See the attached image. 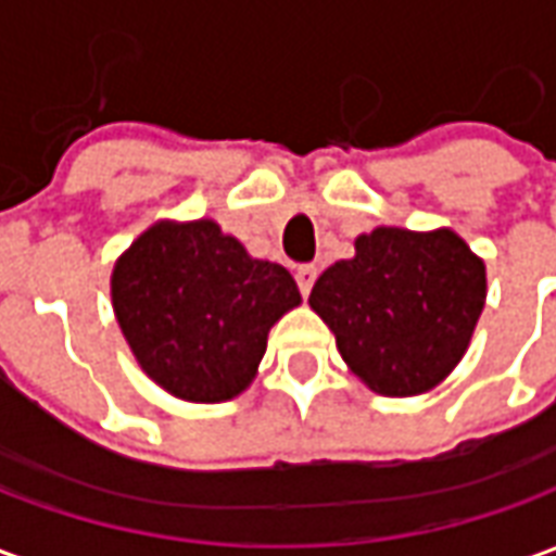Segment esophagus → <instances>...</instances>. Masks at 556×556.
<instances>
[{"mask_svg": "<svg viewBox=\"0 0 556 556\" xmlns=\"http://www.w3.org/2000/svg\"><path fill=\"white\" fill-rule=\"evenodd\" d=\"M315 277H318V267H315V265H301L298 270H294V279H298V289H301L303 298H306V294L313 291Z\"/></svg>", "mask_w": 556, "mask_h": 556, "instance_id": "1", "label": "esophagus"}]
</instances>
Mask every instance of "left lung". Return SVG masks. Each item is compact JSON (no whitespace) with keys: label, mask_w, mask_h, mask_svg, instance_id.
<instances>
[{"label":"left lung","mask_w":556,"mask_h":556,"mask_svg":"<svg viewBox=\"0 0 556 556\" xmlns=\"http://www.w3.org/2000/svg\"><path fill=\"white\" fill-rule=\"evenodd\" d=\"M485 262L453 229L378 226L315 279L309 306L372 393H429L465 357L485 306Z\"/></svg>","instance_id":"obj_1"}]
</instances>
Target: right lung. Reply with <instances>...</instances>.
<instances>
[{
  "label": "right lung",
  "instance_id": "right-lung-1",
  "mask_svg": "<svg viewBox=\"0 0 556 556\" xmlns=\"http://www.w3.org/2000/svg\"><path fill=\"white\" fill-rule=\"evenodd\" d=\"M110 294L139 369L195 405L241 396L270 327L301 306L286 267L253 258L207 217L151 223L115 258Z\"/></svg>",
  "mask_w": 556,
  "mask_h": 556
}]
</instances>
